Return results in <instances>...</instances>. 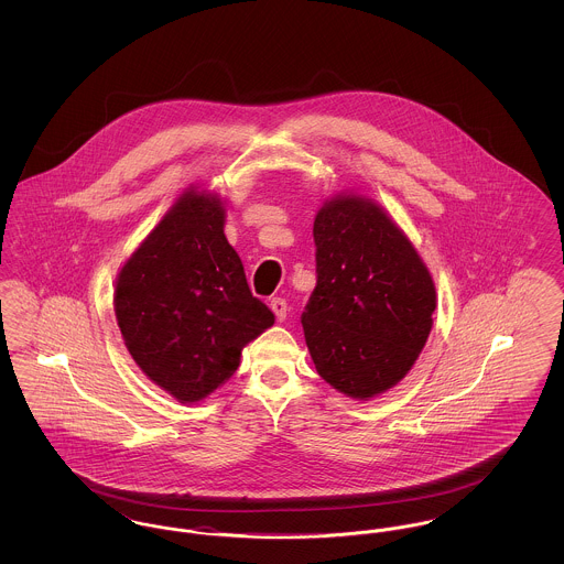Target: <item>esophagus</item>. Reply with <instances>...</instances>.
Instances as JSON below:
<instances>
[{"mask_svg":"<svg viewBox=\"0 0 564 564\" xmlns=\"http://www.w3.org/2000/svg\"><path fill=\"white\" fill-rule=\"evenodd\" d=\"M270 311L274 313L276 322H283L288 317V302L283 297H272L270 300Z\"/></svg>","mask_w":564,"mask_h":564,"instance_id":"esophagus-1","label":"esophagus"}]
</instances>
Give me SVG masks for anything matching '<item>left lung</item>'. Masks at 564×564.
<instances>
[{
    "mask_svg": "<svg viewBox=\"0 0 564 564\" xmlns=\"http://www.w3.org/2000/svg\"><path fill=\"white\" fill-rule=\"evenodd\" d=\"M317 285L302 313L325 382L352 400L395 387L433 325L435 285L400 226L375 200L338 194L313 226Z\"/></svg>",
    "mask_w": 564,
    "mask_h": 564,
    "instance_id": "left-lung-1",
    "label": "left lung"
}]
</instances>
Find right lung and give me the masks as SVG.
<instances>
[{
  "instance_id": "obj_1",
  "label": "right lung",
  "mask_w": 564,
  "mask_h": 564,
  "mask_svg": "<svg viewBox=\"0 0 564 564\" xmlns=\"http://www.w3.org/2000/svg\"><path fill=\"white\" fill-rule=\"evenodd\" d=\"M224 217L217 194L186 189L116 279L113 311L127 349L182 403L214 393L237 372L242 347L274 323L251 295Z\"/></svg>"
}]
</instances>
